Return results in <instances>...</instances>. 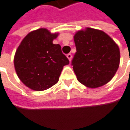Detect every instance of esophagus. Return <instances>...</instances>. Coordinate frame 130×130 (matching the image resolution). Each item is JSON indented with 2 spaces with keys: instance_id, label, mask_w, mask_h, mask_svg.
<instances>
[{
  "instance_id": "34e87169",
  "label": "esophagus",
  "mask_w": 130,
  "mask_h": 130,
  "mask_svg": "<svg viewBox=\"0 0 130 130\" xmlns=\"http://www.w3.org/2000/svg\"><path fill=\"white\" fill-rule=\"evenodd\" d=\"M67 58H69V60L71 61V60H72V54L71 53H69L68 55H67Z\"/></svg>"
}]
</instances>
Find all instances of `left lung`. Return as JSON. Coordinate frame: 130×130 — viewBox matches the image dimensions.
I'll use <instances>...</instances> for the list:
<instances>
[{"mask_svg": "<svg viewBox=\"0 0 130 130\" xmlns=\"http://www.w3.org/2000/svg\"><path fill=\"white\" fill-rule=\"evenodd\" d=\"M74 41L76 52L72 64L78 81L91 89L106 85L119 66L116 43L104 31L91 27L77 31Z\"/></svg>", "mask_w": 130, "mask_h": 130, "instance_id": "8db88e82", "label": "left lung"}]
</instances>
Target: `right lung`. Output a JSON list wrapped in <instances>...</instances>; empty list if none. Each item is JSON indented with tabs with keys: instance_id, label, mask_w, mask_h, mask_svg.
Masks as SVG:
<instances>
[{
	"instance_id": "add662e5",
	"label": "right lung",
	"mask_w": 130,
	"mask_h": 130,
	"mask_svg": "<svg viewBox=\"0 0 130 130\" xmlns=\"http://www.w3.org/2000/svg\"><path fill=\"white\" fill-rule=\"evenodd\" d=\"M58 33L39 28L27 34L15 52L16 73L24 84L35 91L46 90L58 82L64 66L69 64L60 44H53Z\"/></svg>"
}]
</instances>
